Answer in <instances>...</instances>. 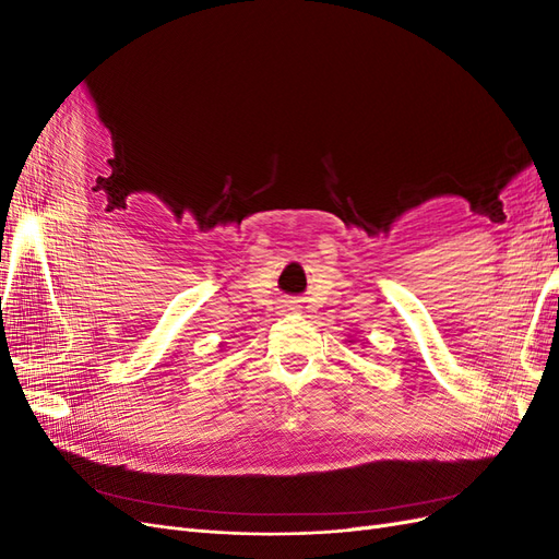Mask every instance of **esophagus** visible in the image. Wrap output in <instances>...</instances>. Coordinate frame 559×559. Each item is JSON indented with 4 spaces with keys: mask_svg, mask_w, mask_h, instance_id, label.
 <instances>
[{
    "mask_svg": "<svg viewBox=\"0 0 559 559\" xmlns=\"http://www.w3.org/2000/svg\"><path fill=\"white\" fill-rule=\"evenodd\" d=\"M286 310H296V306H286Z\"/></svg>",
    "mask_w": 559,
    "mask_h": 559,
    "instance_id": "esophagus-1",
    "label": "esophagus"
}]
</instances>
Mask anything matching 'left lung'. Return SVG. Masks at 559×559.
<instances>
[{
  "mask_svg": "<svg viewBox=\"0 0 559 559\" xmlns=\"http://www.w3.org/2000/svg\"><path fill=\"white\" fill-rule=\"evenodd\" d=\"M349 343H354V341H349Z\"/></svg>",
  "mask_w": 559,
  "mask_h": 559,
  "instance_id": "obj_1",
  "label": "left lung"
}]
</instances>
